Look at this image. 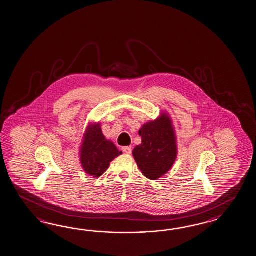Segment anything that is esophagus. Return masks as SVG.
<instances>
[{
  "mask_svg": "<svg viewBox=\"0 0 256 256\" xmlns=\"http://www.w3.org/2000/svg\"><path fill=\"white\" fill-rule=\"evenodd\" d=\"M122 151L126 152V154H132V147H128V146H126V147H122Z\"/></svg>",
  "mask_w": 256,
  "mask_h": 256,
  "instance_id": "1",
  "label": "esophagus"
}]
</instances>
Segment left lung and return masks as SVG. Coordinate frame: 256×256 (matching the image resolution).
<instances>
[{"mask_svg":"<svg viewBox=\"0 0 256 256\" xmlns=\"http://www.w3.org/2000/svg\"><path fill=\"white\" fill-rule=\"evenodd\" d=\"M142 144L133 150L140 172L150 180H158L173 166L177 156L176 138L170 118L166 114L144 124L138 130Z\"/></svg>","mask_w":256,"mask_h":256,"instance_id":"8db88e82","label":"left lung"}]
</instances>
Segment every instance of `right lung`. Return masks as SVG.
Returning a JSON list of instances; mask_svg holds the SVG:
<instances>
[{"label": "right lung", "instance_id": "obj_1", "mask_svg": "<svg viewBox=\"0 0 256 256\" xmlns=\"http://www.w3.org/2000/svg\"><path fill=\"white\" fill-rule=\"evenodd\" d=\"M84 170L93 177H100L110 166V163L120 156L116 146L106 140L100 124H91L84 137L80 151Z\"/></svg>", "mask_w": 256, "mask_h": 256}]
</instances>
